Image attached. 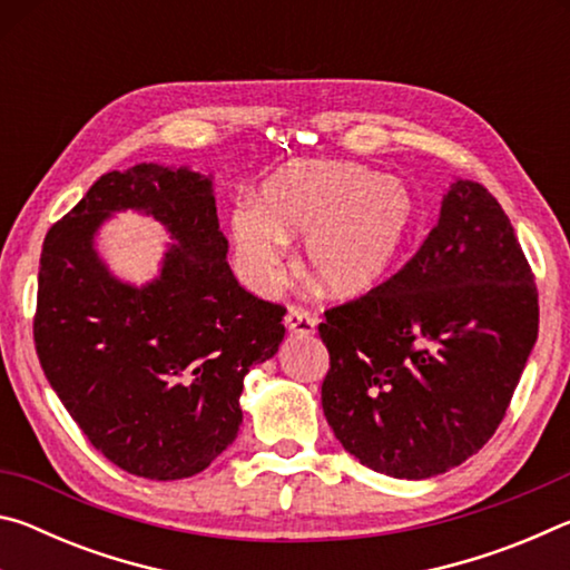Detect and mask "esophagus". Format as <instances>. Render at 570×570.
Segmentation results:
<instances>
[{
    "instance_id": "34e87169",
    "label": "esophagus",
    "mask_w": 570,
    "mask_h": 570,
    "mask_svg": "<svg viewBox=\"0 0 570 570\" xmlns=\"http://www.w3.org/2000/svg\"><path fill=\"white\" fill-rule=\"evenodd\" d=\"M286 330L292 334H302V336H308L316 332V316L312 312H306V308L302 306H292L286 312Z\"/></svg>"
}]
</instances>
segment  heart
Listing matches in <instances>:
<instances>
[{
  "instance_id": "heart-1",
  "label": "heart",
  "mask_w": 570,
  "mask_h": 570,
  "mask_svg": "<svg viewBox=\"0 0 570 570\" xmlns=\"http://www.w3.org/2000/svg\"><path fill=\"white\" fill-rule=\"evenodd\" d=\"M412 218L402 183L350 163H296L266 180L262 206L240 204L230 236L248 282L268 288L288 238L304 236V272L326 294L372 288L397 256Z\"/></svg>"
}]
</instances>
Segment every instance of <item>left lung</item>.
<instances>
[{"label":"left lung","mask_w":570,"mask_h":570,"mask_svg":"<svg viewBox=\"0 0 570 570\" xmlns=\"http://www.w3.org/2000/svg\"><path fill=\"white\" fill-rule=\"evenodd\" d=\"M324 417L362 465L424 480L493 438L538 340V292L510 218L458 178L397 274L324 312Z\"/></svg>","instance_id":"8db88e82"}]
</instances>
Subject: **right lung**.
I'll return each instance as SVG.
<instances>
[{
  "mask_svg": "<svg viewBox=\"0 0 570 570\" xmlns=\"http://www.w3.org/2000/svg\"><path fill=\"white\" fill-rule=\"evenodd\" d=\"M120 209L153 215L177 240L148 285L120 283L94 248ZM226 254L214 178L188 166L105 173L47 230L37 356L92 448L130 475L206 470L238 435L248 370L284 340L286 308L248 294Z\"/></svg>",
  "mask_w": 570,
  "mask_h": 570,
  "instance_id": "obj_1",
  "label": "right lung"
}]
</instances>
